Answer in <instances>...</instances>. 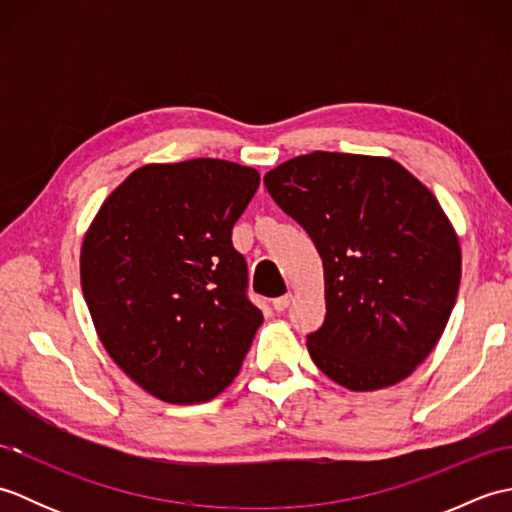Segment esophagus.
Here are the masks:
<instances>
[{
	"instance_id": "esophagus-1",
	"label": "esophagus",
	"mask_w": 512,
	"mask_h": 512,
	"mask_svg": "<svg viewBox=\"0 0 512 512\" xmlns=\"http://www.w3.org/2000/svg\"><path fill=\"white\" fill-rule=\"evenodd\" d=\"M288 306H290V295H284V297H277V299H273V308H275V312H284Z\"/></svg>"
}]
</instances>
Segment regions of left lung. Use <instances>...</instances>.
I'll return each instance as SVG.
<instances>
[{
  "instance_id": "1",
  "label": "left lung",
  "mask_w": 512,
  "mask_h": 512,
  "mask_svg": "<svg viewBox=\"0 0 512 512\" xmlns=\"http://www.w3.org/2000/svg\"><path fill=\"white\" fill-rule=\"evenodd\" d=\"M264 184L323 262L314 365L352 391L400 383L440 341L460 290L458 235L436 195L396 160L336 151L292 158Z\"/></svg>"
}]
</instances>
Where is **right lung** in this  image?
<instances>
[{"mask_svg": "<svg viewBox=\"0 0 512 512\" xmlns=\"http://www.w3.org/2000/svg\"><path fill=\"white\" fill-rule=\"evenodd\" d=\"M259 173L217 158L136 169L96 213L81 288L116 365L173 405L233 383L264 314L246 297L233 226Z\"/></svg>", "mask_w": 512, "mask_h": 512, "instance_id": "obj_1", "label": "right lung"}]
</instances>
